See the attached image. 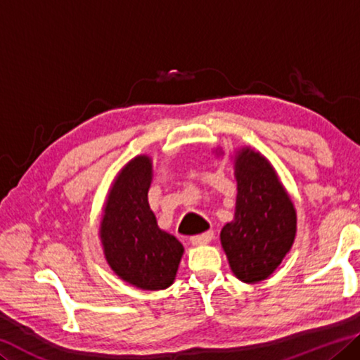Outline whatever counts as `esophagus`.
I'll return each instance as SVG.
<instances>
[{
    "label": "esophagus",
    "instance_id": "obj_1",
    "mask_svg": "<svg viewBox=\"0 0 360 360\" xmlns=\"http://www.w3.org/2000/svg\"><path fill=\"white\" fill-rule=\"evenodd\" d=\"M211 238H213V232L207 231V232H203V233H198V236L191 237V243L192 245H205V243H208Z\"/></svg>",
    "mask_w": 360,
    "mask_h": 360
}]
</instances>
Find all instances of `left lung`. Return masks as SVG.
I'll use <instances>...</instances> for the list:
<instances>
[{
  "instance_id": "left-lung-1",
  "label": "left lung",
  "mask_w": 360,
  "mask_h": 360,
  "mask_svg": "<svg viewBox=\"0 0 360 360\" xmlns=\"http://www.w3.org/2000/svg\"><path fill=\"white\" fill-rule=\"evenodd\" d=\"M237 202L221 243L231 269L242 282L264 281L292 248L296 213L267 160L243 149L236 162Z\"/></svg>"
}]
</instances>
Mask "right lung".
<instances>
[{"mask_svg": "<svg viewBox=\"0 0 360 360\" xmlns=\"http://www.w3.org/2000/svg\"><path fill=\"white\" fill-rule=\"evenodd\" d=\"M152 163L136 157L122 169L108 193L101 238L108 264L123 281L142 290L173 283L184 248L178 238L158 229L147 202Z\"/></svg>", "mask_w": 360, "mask_h": 360, "instance_id": "right-lung-1", "label": "right lung"}]
</instances>
